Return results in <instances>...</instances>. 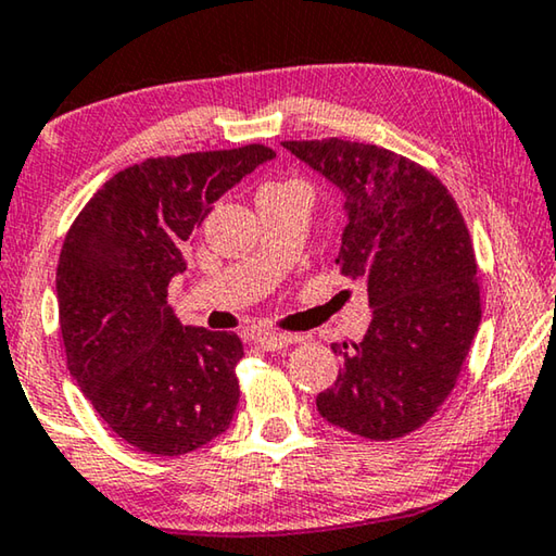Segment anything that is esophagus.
Returning a JSON list of instances; mask_svg holds the SVG:
<instances>
[{
    "label": "esophagus",
    "mask_w": 556,
    "mask_h": 556,
    "mask_svg": "<svg viewBox=\"0 0 556 556\" xmlns=\"http://www.w3.org/2000/svg\"><path fill=\"white\" fill-rule=\"evenodd\" d=\"M252 341L264 351H279V349L292 346V343L299 341V337H292V333H277V331H260L254 333Z\"/></svg>",
    "instance_id": "esophagus-1"
}]
</instances>
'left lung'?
Masks as SVG:
<instances>
[{
  "label": "left lung",
  "instance_id": "8db88e82",
  "mask_svg": "<svg viewBox=\"0 0 556 556\" xmlns=\"http://www.w3.org/2000/svg\"><path fill=\"white\" fill-rule=\"evenodd\" d=\"M343 195L337 264L366 279L364 341L333 343L343 366L316 408L371 440L420 428L451 395L480 326L478 264L455 200L426 167L341 138L285 140Z\"/></svg>",
  "mask_w": 556,
  "mask_h": 556
}]
</instances>
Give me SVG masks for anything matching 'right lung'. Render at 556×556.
Instances as JSON below:
<instances>
[{
    "label": "right lung",
    "mask_w": 556,
    "mask_h": 556,
    "mask_svg": "<svg viewBox=\"0 0 556 556\" xmlns=\"http://www.w3.org/2000/svg\"><path fill=\"white\" fill-rule=\"evenodd\" d=\"M275 155L254 143L148 157L103 182L66 235L56 299L68 371L138 451L185 455L230 428L242 341L182 326L167 285L215 202Z\"/></svg>",
    "instance_id": "1"
}]
</instances>
